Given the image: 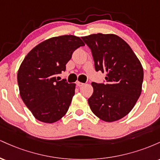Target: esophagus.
Segmentation results:
<instances>
[{
	"label": "esophagus",
	"instance_id": "1",
	"mask_svg": "<svg viewBox=\"0 0 160 160\" xmlns=\"http://www.w3.org/2000/svg\"><path fill=\"white\" fill-rule=\"evenodd\" d=\"M84 85V83H82V82H77V86H78V87H81Z\"/></svg>",
	"mask_w": 160,
	"mask_h": 160
}]
</instances>
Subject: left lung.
<instances>
[{
    "mask_svg": "<svg viewBox=\"0 0 160 160\" xmlns=\"http://www.w3.org/2000/svg\"><path fill=\"white\" fill-rule=\"evenodd\" d=\"M82 39L91 49L95 71L106 73L105 81L92 83L90 109L105 122L120 120L140 97L144 79L141 62L128 43L115 34L99 33Z\"/></svg>",
    "mask_w": 160,
    "mask_h": 160,
    "instance_id": "left-lung-1",
    "label": "left lung"
}]
</instances>
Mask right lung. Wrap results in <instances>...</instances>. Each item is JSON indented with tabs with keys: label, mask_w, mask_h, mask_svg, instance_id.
Here are the masks:
<instances>
[{
	"label": "right lung",
	"mask_w": 160,
	"mask_h": 160,
	"mask_svg": "<svg viewBox=\"0 0 160 160\" xmlns=\"http://www.w3.org/2000/svg\"><path fill=\"white\" fill-rule=\"evenodd\" d=\"M85 44L78 37L63 35L42 42L30 51L17 74L20 96L37 120L47 123L67 113L75 92V84L56 79L65 71L75 49Z\"/></svg>",
	"instance_id": "add662e5"
}]
</instances>
